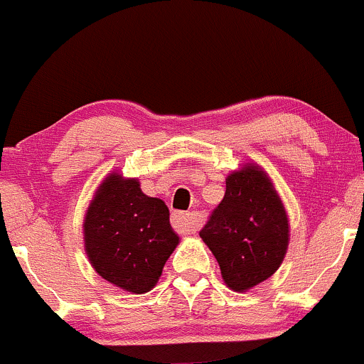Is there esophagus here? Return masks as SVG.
<instances>
[{
    "mask_svg": "<svg viewBox=\"0 0 364 364\" xmlns=\"http://www.w3.org/2000/svg\"><path fill=\"white\" fill-rule=\"evenodd\" d=\"M171 226L177 233L181 235H191L194 231H198V223L196 215L191 212H173L171 213Z\"/></svg>",
    "mask_w": 364,
    "mask_h": 364,
    "instance_id": "obj_1",
    "label": "esophagus"
}]
</instances>
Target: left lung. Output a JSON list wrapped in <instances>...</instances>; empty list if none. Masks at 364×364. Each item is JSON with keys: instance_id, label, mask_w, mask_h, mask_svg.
<instances>
[{"instance_id": "obj_1", "label": "left lung", "mask_w": 364, "mask_h": 364, "mask_svg": "<svg viewBox=\"0 0 364 364\" xmlns=\"http://www.w3.org/2000/svg\"><path fill=\"white\" fill-rule=\"evenodd\" d=\"M230 289H250L279 269L289 245L286 208L268 175L245 164L226 178V193L200 231Z\"/></svg>"}]
</instances>
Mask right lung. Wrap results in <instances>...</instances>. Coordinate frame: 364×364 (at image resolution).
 <instances>
[{
  "instance_id": "add662e5",
  "label": "right lung",
  "mask_w": 364,
  "mask_h": 364,
  "mask_svg": "<svg viewBox=\"0 0 364 364\" xmlns=\"http://www.w3.org/2000/svg\"><path fill=\"white\" fill-rule=\"evenodd\" d=\"M84 242L98 275L127 293L144 294L159 280L178 237L163 200L141 193L136 178L110 173L85 213Z\"/></svg>"
}]
</instances>
